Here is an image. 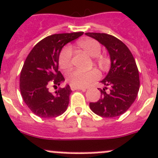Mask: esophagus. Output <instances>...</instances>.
<instances>
[{
  "label": "esophagus",
  "mask_w": 158,
  "mask_h": 158,
  "mask_svg": "<svg viewBox=\"0 0 158 158\" xmlns=\"http://www.w3.org/2000/svg\"><path fill=\"white\" fill-rule=\"evenodd\" d=\"M71 89L72 90H82V91H86V88H82V87H77V86H71Z\"/></svg>",
  "instance_id": "34e87169"
}]
</instances>
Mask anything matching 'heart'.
I'll use <instances>...</instances> for the list:
<instances>
[{"instance_id": "b5f03b06", "label": "heart", "mask_w": 158, "mask_h": 158, "mask_svg": "<svg viewBox=\"0 0 158 158\" xmlns=\"http://www.w3.org/2000/svg\"><path fill=\"white\" fill-rule=\"evenodd\" d=\"M77 45L82 51L92 57L99 56L101 52V44L94 39H82L77 43ZM72 50L69 47L64 48L61 51L58 58L59 66L61 69L64 70L70 69L72 66ZM99 72L95 69L87 72L76 69L68 74L67 80L72 86L83 87L89 85L93 81L99 79Z\"/></svg>"}]
</instances>
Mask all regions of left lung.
<instances>
[{
    "mask_svg": "<svg viewBox=\"0 0 158 158\" xmlns=\"http://www.w3.org/2000/svg\"><path fill=\"white\" fill-rule=\"evenodd\" d=\"M86 35L104 46L110 59V70L101 81L105 86L100 89L101 99L89 103V107L101 117L122 115L133 104L139 89V71L135 59L127 46L111 35L99 32H86ZM107 87L109 91L106 92Z\"/></svg>",
    "mask_w": 158,
    "mask_h": 158,
    "instance_id": "8db88e82",
    "label": "left lung"
}]
</instances>
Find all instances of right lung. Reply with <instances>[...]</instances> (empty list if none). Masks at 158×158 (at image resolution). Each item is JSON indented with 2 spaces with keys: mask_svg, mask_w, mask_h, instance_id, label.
Returning <instances> with one entry per match:
<instances>
[{
  "mask_svg": "<svg viewBox=\"0 0 158 158\" xmlns=\"http://www.w3.org/2000/svg\"><path fill=\"white\" fill-rule=\"evenodd\" d=\"M83 32L60 33L40 41L26 57L20 74L22 97L32 112L41 118H55L67 110L69 85L59 88L54 94L48 90L51 82L57 87L64 81L58 71V58L63 47L77 39Z\"/></svg>",
  "mask_w": 158,
  "mask_h": 158,
  "instance_id": "right-lung-1",
  "label": "right lung"
}]
</instances>
